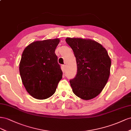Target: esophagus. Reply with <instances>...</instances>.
Masks as SVG:
<instances>
[{
    "instance_id": "1",
    "label": "esophagus",
    "mask_w": 131,
    "mask_h": 131,
    "mask_svg": "<svg viewBox=\"0 0 131 131\" xmlns=\"http://www.w3.org/2000/svg\"><path fill=\"white\" fill-rule=\"evenodd\" d=\"M62 71L63 72H65V70H66V66L65 65H62Z\"/></svg>"
}]
</instances>
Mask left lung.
Wrapping results in <instances>:
<instances>
[{"label": "left lung", "instance_id": "obj_1", "mask_svg": "<svg viewBox=\"0 0 131 131\" xmlns=\"http://www.w3.org/2000/svg\"><path fill=\"white\" fill-rule=\"evenodd\" d=\"M65 40L72 48L77 63L76 76L70 81L72 92L83 100L95 98L110 76L111 61L107 50L91 39L67 38Z\"/></svg>", "mask_w": 131, "mask_h": 131}]
</instances>
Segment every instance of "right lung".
Masks as SVG:
<instances>
[{"mask_svg": "<svg viewBox=\"0 0 131 131\" xmlns=\"http://www.w3.org/2000/svg\"><path fill=\"white\" fill-rule=\"evenodd\" d=\"M59 38L33 42L25 48L19 64L22 82L33 98L43 100L53 95L62 79V71L55 53Z\"/></svg>", "mask_w": 131, "mask_h": 131, "instance_id": "1", "label": "right lung"}]
</instances>
